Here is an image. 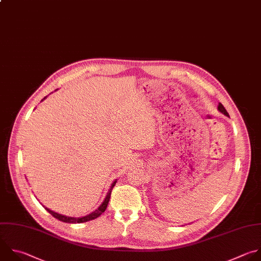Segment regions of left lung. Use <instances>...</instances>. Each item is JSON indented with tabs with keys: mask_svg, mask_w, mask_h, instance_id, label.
<instances>
[{
	"mask_svg": "<svg viewBox=\"0 0 261 261\" xmlns=\"http://www.w3.org/2000/svg\"><path fill=\"white\" fill-rule=\"evenodd\" d=\"M217 110L221 113V114H223L224 116H226V117H229V115H228V113L226 112V110L224 109V107L221 105V103H219L218 105V108H217Z\"/></svg>",
	"mask_w": 261,
	"mask_h": 261,
	"instance_id": "1",
	"label": "left lung"
}]
</instances>
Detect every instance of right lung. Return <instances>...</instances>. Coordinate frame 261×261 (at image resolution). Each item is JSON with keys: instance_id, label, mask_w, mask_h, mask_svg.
Instances as JSON below:
<instances>
[{"instance_id": "add662e5", "label": "right lung", "mask_w": 261, "mask_h": 261, "mask_svg": "<svg viewBox=\"0 0 261 261\" xmlns=\"http://www.w3.org/2000/svg\"><path fill=\"white\" fill-rule=\"evenodd\" d=\"M57 90V89H56ZM47 97V96H46ZM46 97H44L43 99H42V101L46 98ZM116 182H117V179L112 184V186H111V188H110V190H109V192H108V194H107V196H106V198H105V200H103V202L101 203V205L95 210V211H93V212H91L90 214H88V215H86V216H83V217H69V216H65V215H62V214H59V213H56V212H54V211H52V210H50V209H48L47 207H45V209L53 216V217H55V218H57L58 220H60V221H62V222H66V223H83V222H87V221H90V220H93V219H95V218H97V217H99L105 211H106V209H107V207H108V204H109V202H110V198H111V194H112V190H113V188L115 187V185H116Z\"/></svg>"}]
</instances>
